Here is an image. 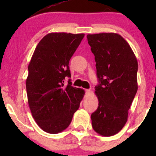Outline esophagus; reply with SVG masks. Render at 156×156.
<instances>
[{
	"mask_svg": "<svg viewBox=\"0 0 156 156\" xmlns=\"http://www.w3.org/2000/svg\"><path fill=\"white\" fill-rule=\"evenodd\" d=\"M85 92H86L87 94H89L91 93L90 89H85Z\"/></svg>",
	"mask_w": 156,
	"mask_h": 156,
	"instance_id": "1",
	"label": "esophagus"
}]
</instances>
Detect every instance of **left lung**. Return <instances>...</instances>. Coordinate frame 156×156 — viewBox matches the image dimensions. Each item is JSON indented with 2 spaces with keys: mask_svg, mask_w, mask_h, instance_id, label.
<instances>
[{
  "mask_svg": "<svg viewBox=\"0 0 156 156\" xmlns=\"http://www.w3.org/2000/svg\"><path fill=\"white\" fill-rule=\"evenodd\" d=\"M87 37L95 56L99 82L95 87L99 106L91 116V125L99 135L112 136L125 126L137 92V59L119 34L103 33Z\"/></svg>",
  "mask_w": 156,
  "mask_h": 156,
  "instance_id": "obj_1",
  "label": "left lung"
}]
</instances>
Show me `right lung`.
I'll return each mask as SVG.
<instances>
[{
    "mask_svg": "<svg viewBox=\"0 0 156 156\" xmlns=\"http://www.w3.org/2000/svg\"><path fill=\"white\" fill-rule=\"evenodd\" d=\"M84 34L51 33L39 42L28 65L26 80L27 101L40 129L55 134L71 123L84 95L82 89L72 86L69 62Z\"/></svg>",
    "mask_w": 156,
    "mask_h": 156,
    "instance_id": "1",
    "label": "right lung"
}]
</instances>
